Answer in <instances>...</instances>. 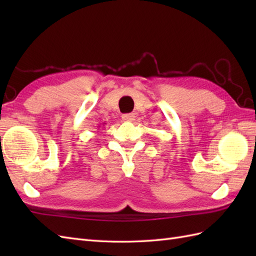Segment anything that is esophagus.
I'll use <instances>...</instances> for the list:
<instances>
[{"instance_id": "1", "label": "esophagus", "mask_w": 256, "mask_h": 256, "mask_svg": "<svg viewBox=\"0 0 256 256\" xmlns=\"http://www.w3.org/2000/svg\"><path fill=\"white\" fill-rule=\"evenodd\" d=\"M122 118H123V121H125V122H133L134 120H135V114L134 113L123 114Z\"/></svg>"}]
</instances>
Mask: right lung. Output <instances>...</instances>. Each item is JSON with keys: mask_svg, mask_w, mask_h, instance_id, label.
Wrapping results in <instances>:
<instances>
[{"mask_svg": "<svg viewBox=\"0 0 256 256\" xmlns=\"http://www.w3.org/2000/svg\"><path fill=\"white\" fill-rule=\"evenodd\" d=\"M103 124H106V123H103ZM99 128H100V126H99Z\"/></svg>", "mask_w": 256, "mask_h": 256, "instance_id": "right-lung-1", "label": "right lung"}]
</instances>
